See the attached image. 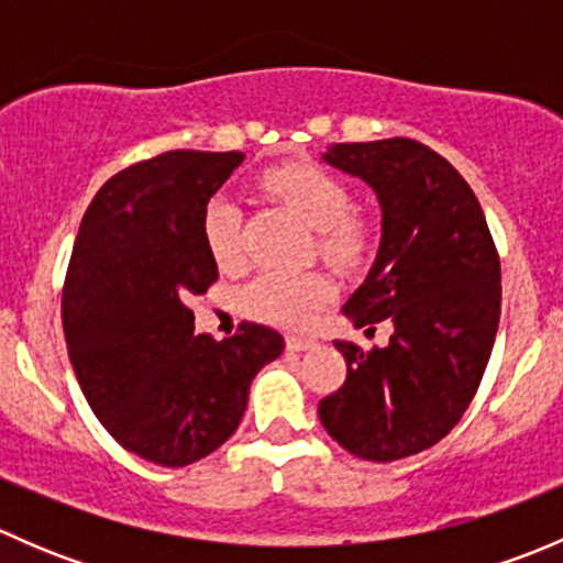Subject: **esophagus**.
I'll list each match as a JSON object with an SVG mask.
<instances>
[{
	"label": "esophagus",
	"instance_id": "34e87169",
	"mask_svg": "<svg viewBox=\"0 0 563 563\" xmlns=\"http://www.w3.org/2000/svg\"><path fill=\"white\" fill-rule=\"evenodd\" d=\"M316 340L313 338H302V334H288L286 338V349L288 351H308L313 349Z\"/></svg>",
	"mask_w": 563,
	"mask_h": 563
}]
</instances>
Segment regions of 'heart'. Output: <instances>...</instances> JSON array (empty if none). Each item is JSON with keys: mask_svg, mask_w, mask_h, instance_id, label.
I'll list each match as a JSON object with an SVG mask.
<instances>
[{"mask_svg": "<svg viewBox=\"0 0 563 563\" xmlns=\"http://www.w3.org/2000/svg\"><path fill=\"white\" fill-rule=\"evenodd\" d=\"M264 185L297 209L318 231L316 247L327 264L354 272L371 264L378 247V220L351 207L354 196L343 176L321 163H286L264 174ZM201 236L220 269L245 264V209L231 192H214L203 203ZM334 299V286L321 272L264 269L245 283L240 305L250 318L275 327L302 329Z\"/></svg>", "mask_w": 563, "mask_h": 563, "instance_id": "b5f03b06", "label": "heart"}]
</instances>
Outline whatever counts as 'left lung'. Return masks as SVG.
I'll return each mask as SVG.
<instances>
[{"label":"left lung","mask_w":563,"mask_h":563,"mask_svg":"<svg viewBox=\"0 0 563 563\" xmlns=\"http://www.w3.org/2000/svg\"><path fill=\"white\" fill-rule=\"evenodd\" d=\"M323 161L365 179L384 214L376 264L343 313L395 332L371 351L334 340L345 382L318 417L351 455L389 463L439 444L474 400L501 316V261L474 190L430 146L334 144Z\"/></svg>","instance_id":"1"}]
</instances>
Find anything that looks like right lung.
I'll return each mask as SVG.
<instances>
[{
    "label": "right lung",
    "mask_w": 563,
    "mask_h": 563,
    "mask_svg": "<svg viewBox=\"0 0 563 563\" xmlns=\"http://www.w3.org/2000/svg\"><path fill=\"white\" fill-rule=\"evenodd\" d=\"M242 161L176 150L111 176L67 264L62 323L84 397L124 450L168 468L234 435L250 382L286 345L250 321L225 340L192 334L185 305L218 280L201 212Z\"/></svg>",
    "instance_id": "add662e5"
}]
</instances>
